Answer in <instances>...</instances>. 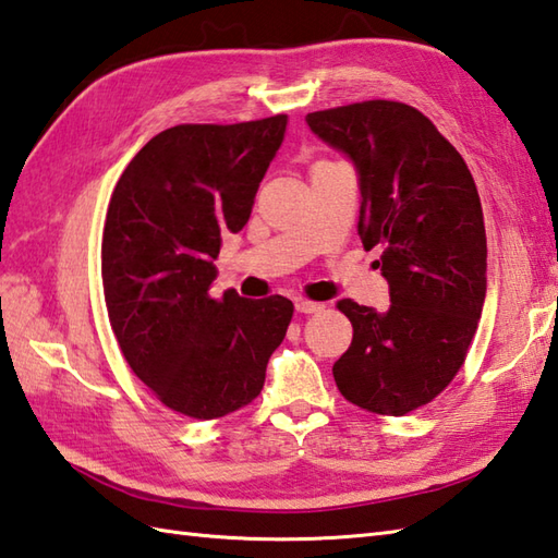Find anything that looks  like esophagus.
I'll list each match as a JSON object with an SVG mask.
<instances>
[{
  "instance_id": "34e87169",
  "label": "esophagus",
  "mask_w": 558,
  "mask_h": 558,
  "mask_svg": "<svg viewBox=\"0 0 558 558\" xmlns=\"http://www.w3.org/2000/svg\"><path fill=\"white\" fill-rule=\"evenodd\" d=\"M294 306H298L300 314H322L324 312L322 302H312V300H304V298L294 302Z\"/></svg>"
}]
</instances>
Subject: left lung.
<instances>
[{
    "instance_id": "left-lung-1",
    "label": "left lung",
    "mask_w": 558,
    "mask_h": 558,
    "mask_svg": "<svg viewBox=\"0 0 558 558\" xmlns=\"http://www.w3.org/2000/svg\"><path fill=\"white\" fill-rule=\"evenodd\" d=\"M360 172V236L384 248L388 312L352 300V342L333 364L342 398L402 417L432 402L468 357L487 294V234L475 180L429 117L396 100L306 114Z\"/></svg>"
}]
</instances>
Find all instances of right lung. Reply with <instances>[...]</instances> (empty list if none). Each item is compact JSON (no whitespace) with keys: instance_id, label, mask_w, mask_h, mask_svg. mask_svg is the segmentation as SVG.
I'll return each mask as SVG.
<instances>
[{"instance_id":"obj_1","label":"right lung","mask_w":558,"mask_h":558,"mask_svg":"<svg viewBox=\"0 0 558 558\" xmlns=\"http://www.w3.org/2000/svg\"><path fill=\"white\" fill-rule=\"evenodd\" d=\"M288 114L177 124L153 136L117 182L102 230V290L126 364L165 408L218 420L264 388L294 306L213 298L222 234L240 232L282 144Z\"/></svg>"}]
</instances>
